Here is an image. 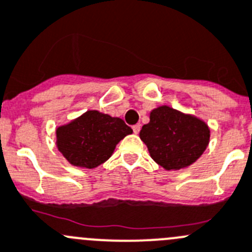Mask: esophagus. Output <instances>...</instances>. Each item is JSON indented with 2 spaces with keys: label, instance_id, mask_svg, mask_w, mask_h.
<instances>
[{
  "label": "esophagus",
  "instance_id": "1",
  "mask_svg": "<svg viewBox=\"0 0 252 252\" xmlns=\"http://www.w3.org/2000/svg\"><path fill=\"white\" fill-rule=\"evenodd\" d=\"M132 130H133V132L137 135V133L140 132V130H141V125L137 124V125H135V126H132Z\"/></svg>",
  "mask_w": 252,
  "mask_h": 252
}]
</instances>
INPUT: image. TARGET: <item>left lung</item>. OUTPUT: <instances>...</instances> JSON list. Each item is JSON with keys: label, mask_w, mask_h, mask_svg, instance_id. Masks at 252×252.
I'll return each mask as SVG.
<instances>
[{"label": "left lung", "mask_w": 252, "mask_h": 252, "mask_svg": "<svg viewBox=\"0 0 252 252\" xmlns=\"http://www.w3.org/2000/svg\"><path fill=\"white\" fill-rule=\"evenodd\" d=\"M140 138L156 163L178 171L193 164L207 150L210 130L203 120L163 105L151 111Z\"/></svg>", "instance_id": "obj_1"}]
</instances>
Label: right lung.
I'll use <instances>...</instances> for the list:
<instances>
[{
    "label": "right lung",
    "mask_w": 252,
    "mask_h": 252,
    "mask_svg": "<svg viewBox=\"0 0 252 252\" xmlns=\"http://www.w3.org/2000/svg\"><path fill=\"white\" fill-rule=\"evenodd\" d=\"M57 147L69 163L81 168H96L114 153L117 143L131 135L132 128L119 117L89 110L57 128Z\"/></svg>",
    "instance_id": "obj_1"
}]
</instances>
